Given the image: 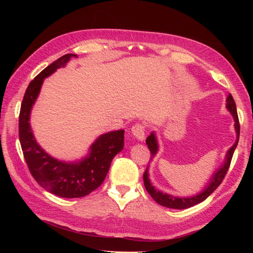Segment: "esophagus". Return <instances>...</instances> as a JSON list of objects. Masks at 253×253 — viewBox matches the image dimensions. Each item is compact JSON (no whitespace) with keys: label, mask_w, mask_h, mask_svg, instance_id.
Wrapping results in <instances>:
<instances>
[{"label":"esophagus","mask_w":253,"mask_h":253,"mask_svg":"<svg viewBox=\"0 0 253 253\" xmlns=\"http://www.w3.org/2000/svg\"><path fill=\"white\" fill-rule=\"evenodd\" d=\"M132 134L134 135V137L136 139H138L140 141H142L144 139V131H145V126L143 125L140 124H136L132 126L131 128Z\"/></svg>","instance_id":"obj_1"}]
</instances>
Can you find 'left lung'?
I'll list each match as a JSON object with an SVG mask.
<instances>
[{
  "mask_svg": "<svg viewBox=\"0 0 253 253\" xmlns=\"http://www.w3.org/2000/svg\"><path fill=\"white\" fill-rule=\"evenodd\" d=\"M226 101H227L226 108L228 109L229 112L232 114V116L234 118V122H235L234 127H235L237 138H236L235 143L227 152V155L225 158V164L219 168L217 172L213 174L209 185L206 187V189L203 191V192H201L197 195L191 196V197H176L173 195L163 193L162 191H158L157 189H155L150 182L148 168H147V170H145L143 173V183H144L145 190L148 191V193L152 196L153 200H154L160 206H164V207H167V208H171V209H180V210L188 209V208H190V207H193L197 204L204 202L207 197L211 195L214 191L216 190V188L220 185L221 181H223V179L225 178L229 167H230V164H231L233 153L236 149V145H237V142H239V138H240V121H239V116H237V111H236V105L234 102V99L231 94L228 95ZM145 143L148 144V148L151 153V158H153L156 155V153L158 151V144H157V140H156V137H155L154 133H151V135L148 137L147 140H145Z\"/></svg>",
  "mask_w": 253,
  "mask_h": 253,
  "instance_id": "8db88e82",
  "label": "left lung"
}]
</instances>
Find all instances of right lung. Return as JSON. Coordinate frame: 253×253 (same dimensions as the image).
Wrapping results in <instances>:
<instances>
[{
	"mask_svg": "<svg viewBox=\"0 0 253 253\" xmlns=\"http://www.w3.org/2000/svg\"><path fill=\"white\" fill-rule=\"evenodd\" d=\"M75 53H67L37 76L29 83L21 104L19 138L25 162L33 177L48 192L64 198L83 197L103 182L113 158L124 149L125 131H113L101 135L91 144L89 154L78 163L59 162L44 152L37 143L29 125L30 112L40 93L44 79L65 66Z\"/></svg>",
	"mask_w": 253,
	"mask_h": 253,
	"instance_id": "add662e5",
	"label": "right lung"
}]
</instances>
